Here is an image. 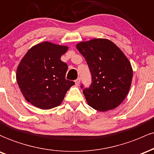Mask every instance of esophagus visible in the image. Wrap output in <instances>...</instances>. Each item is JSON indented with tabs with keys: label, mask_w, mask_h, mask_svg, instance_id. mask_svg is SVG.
Instances as JSON below:
<instances>
[{
	"label": "esophagus",
	"mask_w": 154,
	"mask_h": 154,
	"mask_svg": "<svg viewBox=\"0 0 154 154\" xmlns=\"http://www.w3.org/2000/svg\"><path fill=\"white\" fill-rule=\"evenodd\" d=\"M80 82H81L80 78H78L76 80H75V85H79V84H80Z\"/></svg>",
	"instance_id": "34e87169"
}]
</instances>
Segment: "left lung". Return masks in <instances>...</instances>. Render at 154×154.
Segmentation results:
<instances>
[{
	"label": "left lung",
	"mask_w": 154,
	"mask_h": 154,
	"mask_svg": "<svg viewBox=\"0 0 154 154\" xmlns=\"http://www.w3.org/2000/svg\"><path fill=\"white\" fill-rule=\"evenodd\" d=\"M85 58L91 84L83 93L89 106L99 111L114 109L123 102L130 88L132 69L128 59L116 45L97 38L77 44Z\"/></svg>",
	"instance_id": "1"
}]
</instances>
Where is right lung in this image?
<instances>
[{
  "label": "right lung",
  "mask_w": 154,
  "mask_h": 154,
  "mask_svg": "<svg viewBox=\"0 0 154 154\" xmlns=\"http://www.w3.org/2000/svg\"><path fill=\"white\" fill-rule=\"evenodd\" d=\"M68 46L43 42L26 53L17 70V81L25 99L41 109L61 104L75 83L65 79L68 65L60 60Z\"/></svg>",
  "instance_id": "obj_1"
}]
</instances>
